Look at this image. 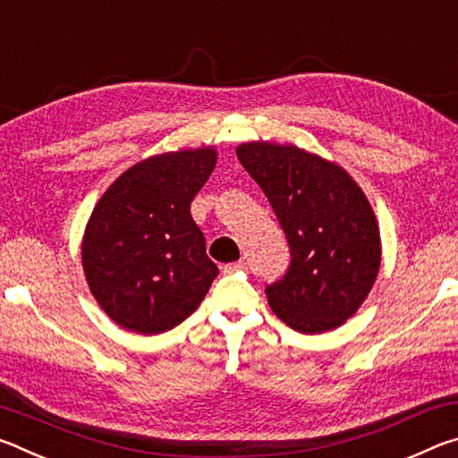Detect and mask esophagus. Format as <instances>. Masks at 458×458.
<instances>
[{
    "label": "esophagus",
    "instance_id": "esophagus-1",
    "mask_svg": "<svg viewBox=\"0 0 458 458\" xmlns=\"http://www.w3.org/2000/svg\"><path fill=\"white\" fill-rule=\"evenodd\" d=\"M246 268V262L244 260H238V262H228V265H224V273H238V270H244Z\"/></svg>",
    "mask_w": 458,
    "mask_h": 458
}]
</instances>
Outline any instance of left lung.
Returning <instances> with one entry per match:
<instances>
[{
	"label": "left lung",
	"instance_id": "left-lung-1",
	"mask_svg": "<svg viewBox=\"0 0 458 458\" xmlns=\"http://www.w3.org/2000/svg\"><path fill=\"white\" fill-rule=\"evenodd\" d=\"M236 155L291 248L289 270L265 289L270 309L307 335L344 325L366 301L382 260L368 198L344 167L294 145L252 141Z\"/></svg>",
	"mask_w": 458,
	"mask_h": 458
}]
</instances>
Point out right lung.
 <instances>
[{
  "label": "right lung",
  "mask_w": 458,
  "mask_h": 458,
  "mask_svg": "<svg viewBox=\"0 0 458 458\" xmlns=\"http://www.w3.org/2000/svg\"><path fill=\"white\" fill-rule=\"evenodd\" d=\"M216 159L214 147L153 155L97 201L82 238V268L97 303L123 329H174L218 276L190 214Z\"/></svg>",
  "instance_id": "add662e5"
}]
</instances>
